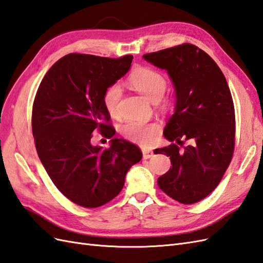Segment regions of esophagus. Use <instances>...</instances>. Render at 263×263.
<instances>
[{
	"label": "esophagus",
	"instance_id": "1",
	"mask_svg": "<svg viewBox=\"0 0 263 263\" xmlns=\"http://www.w3.org/2000/svg\"><path fill=\"white\" fill-rule=\"evenodd\" d=\"M142 152H143L144 159H148V158H151L154 155L153 151L149 149V148H142Z\"/></svg>",
	"mask_w": 263,
	"mask_h": 263
}]
</instances>
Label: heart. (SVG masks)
Instances as JSON below:
<instances>
[{"instance_id":"1","label":"heart","mask_w":263,"mask_h":263,"mask_svg":"<svg viewBox=\"0 0 263 263\" xmlns=\"http://www.w3.org/2000/svg\"><path fill=\"white\" fill-rule=\"evenodd\" d=\"M128 83L145 97L156 102L163 97L166 89L165 77L152 68H138L128 78ZM121 98V88L117 83L108 87L102 100L108 114L112 117L118 116V105ZM161 133V126L155 121L128 120L120 127V134L126 139L138 145H151L155 142Z\"/></svg>"}]
</instances>
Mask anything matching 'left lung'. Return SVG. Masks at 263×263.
<instances>
[{"mask_svg":"<svg viewBox=\"0 0 263 263\" xmlns=\"http://www.w3.org/2000/svg\"><path fill=\"white\" fill-rule=\"evenodd\" d=\"M143 58L167 71L175 90L174 114L164 128L171 145L154 151L170 157L172 167L157 184L173 200L196 203L219 185L233 156L235 116L227 79L212 58L190 43ZM183 138L190 144L181 149Z\"/></svg>","mask_w":263,"mask_h":263,"instance_id":"1","label":"left lung"}]
</instances>
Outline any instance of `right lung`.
<instances>
[{"label": "right lung", "mask_w": 263, "mask_h": 263, "mask_svg": "<svg viewBox=\"0 0 263 263\" xmlns=\"http://www.w3.org/2000/svg\"><path fill=\"white\" fill-rule=\"evenodd\" d=\"M133 55L119 59L67 54L42 79L32 109V133L51 181L70 201L98 208L124 187L128 170L143 154L136 145L113 138L109 149L93 146L91 134L112 138L104 92L130 69Z\"/></svg>", "instance_id": "obj_1"}]
</instances>
